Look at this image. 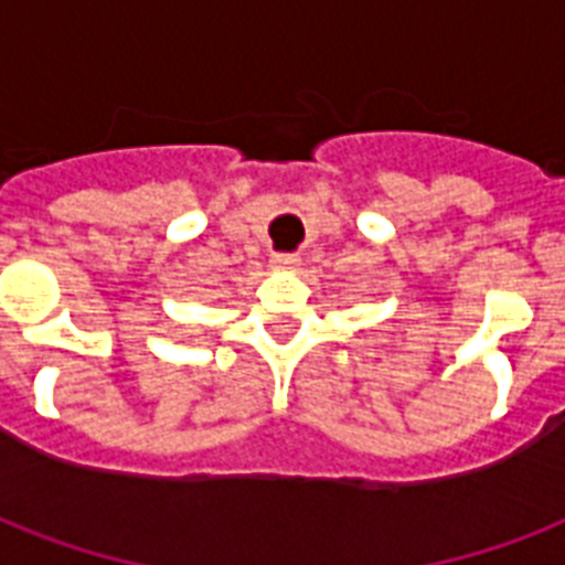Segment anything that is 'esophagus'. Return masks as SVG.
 Wrapping results in <instances>:
<instances>
[{"mask_svg": "<svg viewBox=\"0 0 565 565\" xmlns=\"http://www.w3.org/2000/svg\"><path fill=\"white\" fill-rule=\"evenodd\" d=\"M269 264H273L275 269H296V266H299V255H273Z\"/></svg>", "mask_w": 565, "mask_h": 565, "instance_id": "obj_1", "label": "esophagus"}]
</instances>
